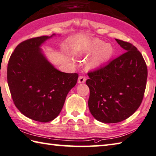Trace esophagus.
Instances as JSON below:
<instances>
[{
  "mask_svg": "<svg viewBox=\"0 0 156 156\" xmlns=\"http://www.w3.org/2000/svg\"><path fill=\"white\" fill-rule=\"evenodd\" d=\"M86 79L85 76H79V78H78V83H83L86 82Z\"/></svg>",
  "mask_w": 156,
  "mask_h": 156,
  "instance_id": "34e87169",
  "label": "esophagus"
}]
</instances>
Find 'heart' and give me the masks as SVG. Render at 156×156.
Returning a JSON list of instances; mask_svg holds the SVG:
<instances>
[{"label":"heart","instance_id":"b5f03b06","mask_svg":"<svg viewBox=\"0 0 156 156\" xmlns=\"http://www.w3.org/2000/svg\"><path fill=\"white\" fill-rule=\"evenodd\" d=\"M94 52L88 60L87 65L90 68L100 66L112 56L114 48L110 43H103V41L97 38L92 39L83 48L78 49V54H90Z\"/></svg>","mask_w":156,"mask_h":156}]
</instances>
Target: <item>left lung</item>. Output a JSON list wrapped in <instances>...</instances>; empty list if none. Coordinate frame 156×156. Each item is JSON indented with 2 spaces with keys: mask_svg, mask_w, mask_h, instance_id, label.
<instances>
[{
  "mask_svg": "<svg viewBox=\"0 0 156 156\" xmlns=\"http://www.w3.org/2000/svg\"><path fill=\"white\" fill-rule=\"evenodd\" d=\"M125 53L88 73V107L95 119L116 123L129 118L143 101L147 68L142 54L129 42L116 39Z\"/></svg>",
  "mask_w": 156,
  "mask_h": 156,
  "instance_id": "1",
  "label": "left lung"
}]
</instances>
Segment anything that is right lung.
<instances>
[{"label": "right lung", "instance_id": "obj_1", "mask_svg": "<svg viewBox=\"0 0 156 156\" xmlns=\"http://www.w3.org/2000/svg\"><path fill=\"white\" fill-rule=\"evenodd\" d=\"M56 35L27 40L16 46L7 66V83L16 107L34 121L47 122L59 115L78 74L61 72L46 59L41 46Z\"/></svg>", "mask_w": 156, "mask_h": 156}]
</instances>
